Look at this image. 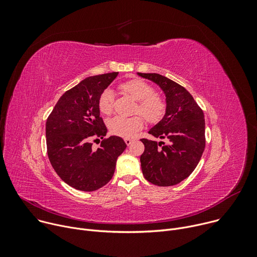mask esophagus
<instances>
[{
    "label": "esophagus",
    "instance_id": "obj_1",
    "mask_svg": "<svg viewBox=\"0 0 257 257\" xmlns=\"http://www.w3.org/2000/svg\"><path fill=\"white\" fill-rule=\"evenodd\" d=\"M124 141H125V143H126L127 145H130V144L133 142V140H132V139H130V138H125V139H124Z\"/></svg>",
    "mask_w": 257,
    "mask_h": 257
}]
</instances>
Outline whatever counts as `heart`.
I'll return each mask as SVG.
<instances>
[{
  "mask_svg": "<svg viewBox=\"0 0 257 257\" xmlns=\"http://www.w3.org/2000/svg\"><path fill=\"white\" fill-rule=\"evenodd\" d=\"M121 89L136 99L135 112L139 113L133 117H114L107 121V128L112 134L121 137H132L143 127V117L151 123L159 122L165 115L166 102L162 96L155 93V88L146 81L135 78L120 85ZM97 106L102 115H111L114 107V92L104 89L99 97Z\"/></svg>",
  "mask_w": 257,
  "mask_h": 257,
  "instance_id": "1",
  "label": "heart"
}]
</instances>
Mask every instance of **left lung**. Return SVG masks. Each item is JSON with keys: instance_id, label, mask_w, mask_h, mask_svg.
Wrapping results in <instances>:
<instances>
[{"instance_id": "8db88e82", "label": "left lung", "mask_w": 257, "mask_h": 257, "mask_svg": "<svg viewBox=\"0 0 257 257\" xmlns=\"http://www.w3.org/2000/svg\"><path fill=\"white\" fill-rule=\"evenodd\" d=\"M157 83L166 95V114L149 133L157 142L140 139L144 152L140 157L144 178L158 186H173L186 179L198 165L205 148V122L200 106L189 91L157 73H138Z\"/></svg>"}]
</instances>
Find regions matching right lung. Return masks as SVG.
<instances>
[{"instance_id":"obj_1","label":"right lung","mask_w":257,"mask_h":257,"mask_svg":"<svg viewBox=\"0 0 257 257\" xmlns=\"http://www.w3.org/2000/svg\"><path fill=\"white\" fill-rule=\"evenodd\" d=\"M118 72L90 76L67 90L46 124L49 160L59 177L73 188L94 191L112 179L118 157L127 144L119 136L104 138L107 129L97 106L100 93ZM103 139L97 150L89 140Z\"/></svg>"}]
</instances>
